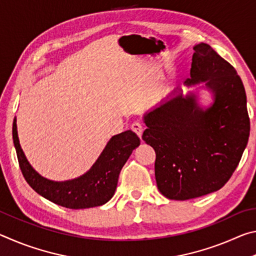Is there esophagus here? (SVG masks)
<instances>
[{
  "label": "esophagus",
  "mask_w": 256,
  "mask_h": 256,
  "mask_svg": "<svg viewBox=\"0 0 256 256\" xmlns=\"http://www.w3.org/2000/svg\"><path fill=\"white\" fill-rule=\"evenodd\" d=\"M131 128H132V131H133L134 133H136L138 136L141 138L142 133H144V126H142L141 123L134 122V123L131 125Z\"/></svg>",
  "instance_id": "obj_1"
}]
</instances>
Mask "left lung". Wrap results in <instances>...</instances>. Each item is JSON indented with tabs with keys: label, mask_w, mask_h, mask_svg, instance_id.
<instances>
[{
	"label": "left lung",
	"mask_w": 256,
	"mask_h": 256,
	"mask_svg": "<svg viewBox=\"0 0 256 256\" xmlns=\"http://www.w3.org/2000/svg\"><path fill=\"white\" fill-rule=\"evenodd\" d=\"M193 50L186 84L206 82L214 105L202 110L196 97L180 94L144 116L148 128L142 138L156 151V182L170 200H190L222 188L250 136L246 94L235 68L204 42Z\"/></svg>",
	"instance_id": "left-lung-1"
}]
</instances>
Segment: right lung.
Segmentation results:
<instances>
[{
	"label": "right lung",
	"instance_id": "right-lung-1",
	"mask_svg": "<svg viewBox=\"0 0 256 256\" xmlns=\"http://www.w3.org/2000/svg\"><path fill=\"white\" fill-rule=\"evenodd\" d=\"M12 134L20 170L27 183L50 202L74 210L99 206L110 201L118 186L120 170L132 151L140 144V138L132 131L118 134L110 138L88 172L72 180L53 182L38 174L24 157L19 144L16 120Z\"/></svg>",
	"mask_w": 256,
	"mask_h": 256
}]
</instances>
